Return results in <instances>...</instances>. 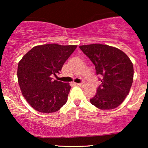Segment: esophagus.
Masks as SVG:
<instances>
[{"instance_id": "1", "label": "esophagus", "mask_w": 148, "mask_h": 148, "mask_svg": "<svg viewBox=\"0 0 148 148\" xmlns=\"http://www.w3.org/2000/svg\"><path fill=\"white\" fill-rule=\"evenodd\" d=\"M77 86H83V84L82 83H81V84H76Z\"/></svg>"}]
</instances>
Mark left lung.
<instances>
[{"label":"left lung","mask_w":148,"mask_h":148,"mask_svg":"<svg viewBox=\"0 0 148 148\" xmlns=\"http://www.w3.org/2000/svg\"><path fill=\"white\" fill-rule=\"evenodd\" d=\"M79 48L95 64L96 74L103 76L90 103L101 110L117 108L126 98L133 83L134 67L130 58L118 48L101 44Z\"/></svg>","instance_id":"obj_1"}]
</instances>
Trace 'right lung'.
<instances>
[{
    "instance_id": "add662e5",
    "label": "right lung",
    "mask_w": 148,
    "mask_h": 148,
    "mask_svg": "<svg viewBox=\"0 0 148 148\" xmlns=\"http://www.w3.org/2000/svg\"><path fill=\"white\" fill-rule=\"evenodd\" d=\"M76 45L57 44L34 47L23 56L17 69L18 83L22 95L30 106L43 113L60 109L67 101L71 86L53 80L74 51Z\"/></svg>"
}]
</instances>
